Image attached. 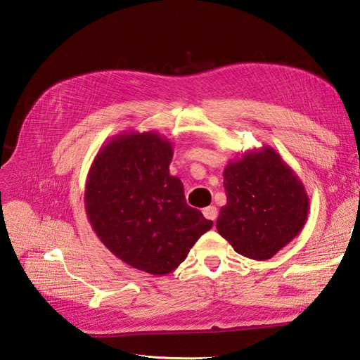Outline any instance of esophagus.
Instances as JSON below:
<instances>
[{
  "instance_id": "obj_1",
  "label": "esophagus",
  "mask_w": 360,
  "mask_h": 360,
  "mask_svg": "<svg viewBox=\"0 0 360 360\" xmlns=\"http://www.w3.org/2000/svg\"><path fill=\"white\" fill-rule=\"evenodd\" d=\"M202 214H204L205 219L214 222L216 217H217V209H216L214 205H209V207H205V209L202 210Z\"/></svg>"
}]
</instances>
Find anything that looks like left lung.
Segmentation results:
<instances>
[{"mask_svg":"<svg viewBox=\"0 0 360 360\" xmlns=\"http://www.w3.org/2000/svg\"><path fill=\"white\" fill-rule=\"evenodd\" d=\"M224 188L226 204L216 221L217 233L246 258L270 259L308 219L309 197L303 183L269 146L228 162Z\"/></svg>","mask_w":360,"mask_h":360,"instance_id":"8db88e82","label":"left lung"}]
</instances>
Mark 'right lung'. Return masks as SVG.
Segmentation results:
<instances>
[{
  "label": "right lung",
  "instance_id": "add662e5",
  "mask_svg": "<svg viewBox=\"0 0 360 360\" xmlns=\"http://www.w3.org/2000/svg\"><path fill=\"white\" fill-rule=\"evenodd\" d=\"M174 148L158 132H123L101 147L85 181V212L101 242L126 264L167 275L213 222L192 209L169 174Z\"/></svg>",
  "mask_w": 360,
  "mask_h": 360
}]
</instances>
